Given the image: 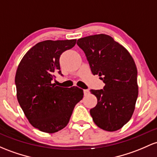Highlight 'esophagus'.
Here are the masks:
<instances>
[{"mask_svg":"<svg viewBox=\"0 0 157 157\" xmlns=\"http://www.w3.org/2000/svg\"><path fill=\"white\" fill-rule=\"evenodd\" d=\"M83 93H84V95L86 96V95H88V94H89V91L88 90V89H84Z\"/></svg>","mask_w":157,"mask_h":157,"instance_id":"obj_1","label":"esophagus"}]
</instances>
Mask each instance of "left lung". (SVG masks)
<instances>
[{
  "label": "left lung",
  "instance_id": "left-lung-1",
  "mask_svg": "<svg viewBox=\"0 0 157 157\" xmlns=\"http://www.w3.org/2000/svg\"><path fill=\"white\" fill-rule=\"evenodd\" d=\"M77 44L85 53L92 73L105 83L103 89L90 90L98 99L91 116L103 130H119L135 109L139 93L135 62L126 48L106 34L81 38Z\"/></svg>",
  "mask_w": 157,
  "mask_h": 157
}]
</instances>
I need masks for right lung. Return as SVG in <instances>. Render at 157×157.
Returning <instances> with one entry per match:
<instances>
[{
  "mask_svg": "<svg viewBox=\"0 0 157 157\" xmlns=\"http://www.w3.org/2000/svg\"><path fill=\"white\" fill-rule=\"evenodd\" d=\"M76 39L37 43L22 58L15 75L17 98L29 122L40 131L53 133L68 124L75 105L83 98L82 89L53 83L60 71L59 57L72 48Z\"/></svg>",
  "mask_w": 157,
  "mask_h": 157,
  "instance_id": "1",
  "label": "right lung"
}]
</instances>
